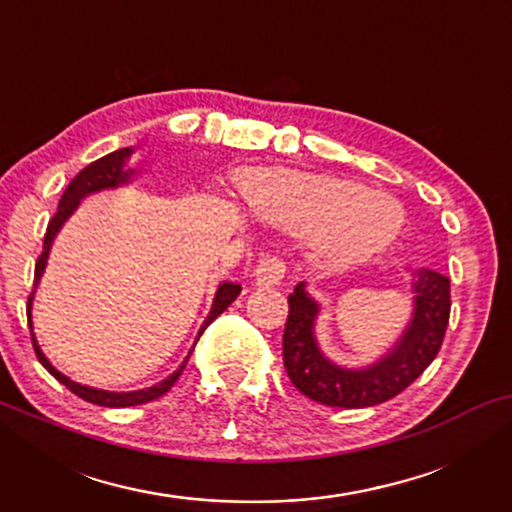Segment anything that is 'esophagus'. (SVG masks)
Wrapping results in <instances>:
<instances>
[{"mask_svg": "<svg viewBox=\"0 0 512 512\" xmlns=\"http://www.w3.org/2000/svg\"><path fill=\"white\" fill-rule=\"evenodd\" d=\"M286 275V263L279 256H263L254 268V282L258 286H277Z\"/></svg>", "mask_w": 512, "mask_h": 512, "instance_id": "34e87169", "label": "esophagus"}]
</instances>
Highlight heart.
<instances>
[{
  "mask_svg": "<svg viewBox=\"0 0 512 512\" xmlns=\"http://www.w3.org/2000/svg\"><path fill=\"white\" fill-rule=\"evenodd\" d=\"M237 181L261 219L293 235L314 237L324 254L340 261L375 254L403 226L398 200L331 174L249 167Z\"/></svg>",
  "mask_w": 512,
  "mask_h": 512,
  "instance_id": "heart-1",
  "label": "heart"
}]
</instances>
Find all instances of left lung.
Returning <instances> with one entry per match:
<instances>
[{"label": "left lung", "instance_id": "obj_1", "mask_svg": "<svg viewBox=\"0 0 512 512\" xmlns=\"http://www.w3.org/2000/svg\"><path fill=\"white\" fill-rule=\"evenodd\" d=\"M415 312L408 331L391 354L375 366L347 370L321 354L314 338L319 307L307 296L305 284H296L289 296V319L284 326V368L300 394L331 408H370L410 387L443 345L450 324V279L436 270L412 272Z\"/></svg>", "mask_w": 512, "mask_h": 512}]
</instances>
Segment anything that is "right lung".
<instances>
[{"mask_svg":"<svg viewBox=\"0 0 512 512\" xmlns=\"http://www.w3.org/2000/svg\"><path fill=\"white\" fill-rule=\"evenodd\" d=\"M132 149H118L114 153H109V156H104L100 160H95V163H90L88 167H83V170L76 174V177L69 181L67 191L62 193L60 198V205H58V212L53 214V219L48 221V228H46V235H44V251H41V256L37 258V265H34V286H37L41 272H44L46 268V261H48V251H51V244H53V237L55 233H58L62 223L67 221V216L74 212L76 205H79V200L83 198V195L88 193H95V191H102V188H114V186H121L128 181L132 174L130 167H125V160L130 158ZM242 286L240 284H221L219 291H216L214 296V305H212V312H209V317L205 321V326H202V331L212 324V321L219 317V314L226 310V307L233 303V300L240 296ZM32 296L34 291L30 293V298H27V321H30V331H32ZM200 331V335H202ZM32 347L34 352H37V359L41 361V366H44L48 373H51L55 380L65 384V387L72 391V394H76L79 398H83V401L93 403V405H104V408H128V405H142V403H149L153 401V398H160L163 394H167V391L172 389V384L179 380V375L184 373L186 368V361L181 363L179 370H174V373L167 377V380L158 382L156 387H149V389H139V391H125V394H116V391H102V389H90V387H83V384H76L69 380V377H65L62 373H58L51 363H48V359L44 356V352H41L37 340H34L32 335ZM191 356V354H188Z\"/></svg>","mask_w":512,"mask_h":512,"instance_id":"right-lung-1","label":"right lung"}]
</instances>
